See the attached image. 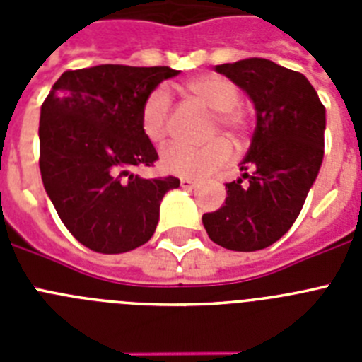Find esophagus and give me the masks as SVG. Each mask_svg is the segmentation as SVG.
Segmentation results:
<instances>
[{
  "instance_id": "obj_1",
  "label": "esophagus",
  "mask_w": 362,
  "mask_h": 362,
  "mask_svg": "<svg viewBox=\"0 0 362 362\" xmlns=\"http://www.w3.org/2000/svg\"><path fill=\"white\" fill-rule=\"evenodd\" d=\"M181 187H183V188H196L197 181H196V179H190V177H181Z\"/></svg>"
}]
</instances>
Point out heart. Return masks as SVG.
I'll list each match as a JSON object with an SVG mask.
<instances>
[{"label": "heart", "mask_w": 362, "mask_h": 362, "mask_svg": "<svg viewBox=\"0 0 362 362\" xmlns=\"http://www.w3.org/2000/svg\"><path fill=\"white\" fill-rule=\"evenodd\" d=\"M185 90L194 101L214 112L210 134L226 132L233 141H239L248 129V116L239 107V88L230 79L216 74L199 76L187 81ZM170 123V98L166 90L158 88L150 92L141 107V130L152 143L165 141ZM232 158V146L226 139L217 137L203 146L172 143L161 152V168L166 174L181 177H206L217 168L225 166Z\"/></svg>", "instance_id": "1"}]
</instances>
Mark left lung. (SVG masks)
Here are the masks:
<instances>
[{
  "mask_svg": "<svg viewBox=\"0 0 362 362\" xmlns=\"http://www.w3.org/2000/svg\"><path fill=\"white\" fill-rule=\"evenodd\" d=\"M216 72L248 94L257 123L243 175L226 183L225 204L204 214L203 225L223 248L263 250L288 232L317 177L326 110L303 74L270 59L248 57L217 65Z\"/></svg>",
  "mask_w": 362,
  "mask_h": 362,
  "instance_id": "obj_1",
  "label": "left lung"
}]
</instances>
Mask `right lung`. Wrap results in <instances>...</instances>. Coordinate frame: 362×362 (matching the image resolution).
Here are the masks:
<instances>
[{"label":"right lung","instance_id":"1","mask_svg":"<svg viewBox=\"0 0 362 362\" xmlns=\"http://www.w3.org/2000/svg\"><path fill=\"white\" fill-rule=\"evenodd\" d=\"M179 70L98 65L66 70L41 105L40 170L57 216L81 245L123 254L156 232L159 204L177 177L143 179L158 152L141 130L150 92Z\"/></svg>","mask_w":362,"mask_h":362}]
</instances>
